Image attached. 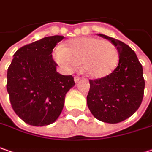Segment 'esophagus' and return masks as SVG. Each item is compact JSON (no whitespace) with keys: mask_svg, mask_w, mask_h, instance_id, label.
<instances>
[{"mask_svg":"<svg viewBox=\"0 0 152 152\" xmlns=\"http://www.w3.org/2000/svg\"><path fill=\"white\" fill-rule=\"evenodd\" d=\"M80 80H81V78H80L79 76H75V77H74V81H75V83H78Z\"/></svg>","mask_w":152,"mask_h":152,"instance_id":"34e87169","label":"esophagus"}]
</instances>
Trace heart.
<instances>
[{"instance_id":"obj_1","label":"heart","mask_w":152,"mask_h":152,"mask_svg":"<svg viewBox=\"0 0 152 152\" xmlns=\"http://www.w3.org/2000/svg\"><path fill=\"white\" fill-rule=\"evenodd\" d=\"M53 57L63 68L70 70L82 64V69L92 79L110 76L119 61L118 50L113 43L93 37H78L58 48Z\"/></svg>"}]
</instances>
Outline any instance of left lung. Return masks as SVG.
<instances>
[{
	"instance_id": "obj_1",
	"label": "left lung",
	"mask_w": 152,
	"mask_h": 152,
	"mask_svg": "<svg viewBox=\"0 0 152 152\" xmlns=\"http://www.w3.org/2000/svg\"><path fill=\"white\" fill-rule=\"evenodd\" d=\"M98 35L115 45L119 62L110 76L89 81L87 103L98 120L118 123L130 117L141 104L145 89L143 68L134 51L127 44L105 35Z\"/></svg>"
}]
</instances>
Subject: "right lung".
Returning <instances> with one entry per match:
<instances>
[{
    "instance_id": "1",
    "label": "right lung",
    "mask_w": 152,
    "mask_h": 152,
    "mask_svg": "<svg viewBox=\"0 0 152 152\" xmlns=\"http://www.w3.org/2000/svg\"><path fill=\"white\" fill-rule=\"evenodd\" d=\"M64 37H44L25 45L13 55L7 69V90L13 110L23 122L37 127L54 122L62 112L72 76L57 72L53 49Z\"/></svg>"
}]
</instances>
